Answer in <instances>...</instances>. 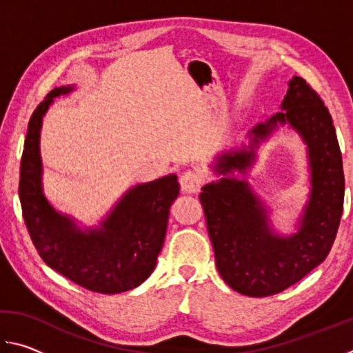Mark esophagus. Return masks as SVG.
<instances>
[{
  "instance_id": "1",
  "label": "esophagus",
  "mask_w": 353,
  "mask_h": 353,
  "mask_svg": "<svg viewBox=\"0 0 353 353\" xmlns=\"http://www.w3.org/2000/svg\"><path fill=\"white\" fill-rule=\"evenodd\" d=\"M183 193H199L202 185H204V177L198 171H185L179 179Z\"/></svg>"
}]
</instances>
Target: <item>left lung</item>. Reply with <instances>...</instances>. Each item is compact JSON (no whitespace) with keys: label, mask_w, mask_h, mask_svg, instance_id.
I'll use <instances>...</instances> for the list:
<instances>
[{"label":"left lung","mask_w":353,"mask_h":353,"mask_svg":"<svg viewBox=\"0 0 353 353\" xmlns=\"http://www.w3.org/2000/svg\"><path fill=\"white\" fill-rule=\"evenodd\" d=\"M285 123L305 140L312 170V193L296 235L272 234L265 207L246 181L224 177L205 185L199 196L221 277L244 296L277 294L305 277L330 252L341 221L344 172L336 130L324 101L302 77L290 81L282 112L250 130L249 151L223 154L214 170L227 174L249 168L254 145Z\"/></svg>","instance_id":"obj_1"}]
</instances>
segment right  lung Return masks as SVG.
<instances>
[{
    "label": "right lung",
    "mask_w": 353,
    "mask_h": 353,
    "mask_svg": "<svg viewBox=\"0 0 353 353\" xmlns=\"http://www.w3.org/2000/svg\"><path fill=\"white\" fill-rule=\"evenodd\" d=\"M71 90L73 87L51 90L28 123L19 185L23 218L41 260L52 270L94 292L129 291L154 271L170 207L181 187L174 174L137 185L97 230L82 232L70 218L57 213L41 193L40 128L52 99Z\"/></svg>",
    "instance_id": "add662e5"
}]
</instances>
